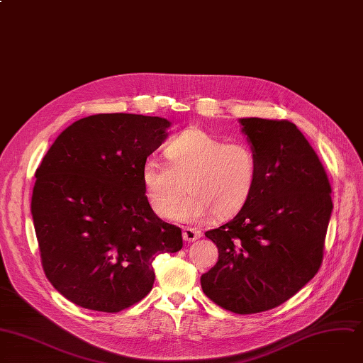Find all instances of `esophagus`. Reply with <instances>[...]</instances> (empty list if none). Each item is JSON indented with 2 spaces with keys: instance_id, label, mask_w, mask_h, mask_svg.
<instances>
[{
  "instance_id": "esophagus-1",
  "label": "esophagus",
  "mask_w": 363,
  "mask_h": 363,
  "mask_svg": "<svg viewBox=\"0 0 363 363\" xmlns=\"http://www.w3.org/2000/svg\"><path fill=\"white\" fill-rule=\"evenodd\" d=\"M201 237H202V233L199 230H196V228H184L183 230V240L187 241V242L196 241Z\"/></svg>"
}]
</instances>
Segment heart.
<instances>
[{"mask_svg":"<svg viewBox=\"0 0 363 363\" xmlns=\"http://www.w3.org/2000/svg\"><path fill=\"white\" fill-rule=\"evenodd\" d=\"M164 155L169 164L148 158L141 167L144 193L160 218L174 215L190 224L213 215L227 219L244 208L256 189L259 160L245 143H224L190 128L165 145ZM184 186L191 194L181 203Z\"/></svg>","mask_w":363,"mask_h":363,"instance_id":"heart-1","label":"heart"}]
</instances>
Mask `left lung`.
Instances as JSON below:
<instances>
[{"instance_id": "1", "label": "left lung", "mask_w": 363, "mask_h": 363, "mask_svg": "<svg viewBox=\"0 0 363 363\" xmlns=\"http://www.w3.org/2000/svg\"><path fill=\"white\" fill-rule=\"evenodd\" d=\"M259 160L252 198L227 224L205 235L216 264L201 276L205 295L235 314L284 303L318 272L333 202L318 155L288 121L238 119Z\"/></svg>"}]
</instances>
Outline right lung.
Masks as SVG:
<instances>
[{
    "mask_svg": "<svg viewBox=\"0 0 363 363\" xmlns=\"http://www.w3.org/2000/svg\"><path fill=\"white\" fill-rule=\"evenodd\" d=\"M158 116L82 118L55 139L36 170L32 218L46 277L82 308L119 313L150 294L152 260L183 247L160 219L141 167L169 136Z\"/></svg>",
    "mask_w": 363,
    "mask_h": 363,
    "instance_id": "add662e5",
    "label": "right lung"
}]
</instances>
